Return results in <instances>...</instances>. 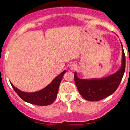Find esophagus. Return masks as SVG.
<instances>
[{
    "instance_id": "34e87169",
    "label": "esophagus",
    "mask_w": 130,
    "mask_h": 130,
    "mask_svg": "<svg viewBox=\"0 0 130 130\" xmlns=\"http://www.w3.org/2000/svg\"><path fill=\"white\" fill-rule=\"evenodd\" d=\"M76 68V66L75 64H71V65H70V70H75V69Z\"/></svg>"
}]
</instances>
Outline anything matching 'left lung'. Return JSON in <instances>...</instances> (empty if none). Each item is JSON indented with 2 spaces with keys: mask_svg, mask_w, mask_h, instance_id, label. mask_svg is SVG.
Wrapping results in <instances>:
<instances>
[{
  "mask_svg": "<svg viewBox=\"0 0 130 130\" xmlns=\"http://www.w3.org/2000/svg\"><path fill=\"white\" fill-rule=\"evenodd\" d=\"M122 46V63L117 72L102 78L80 79L74 72V80L79 94L89 101H98L113 94L118 87L125 70V56Z\"/></svg>",
  "mask_w": 130,
  "mask_h": 130,
  "instance_id": "8db88e82",
  "label": "left lung"
}]
</instances>
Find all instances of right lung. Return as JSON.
<instances>
[{
    "label": "right lung",
    "instance_id": "add662e5",
    "mask_svg": "<svg viewBox=\"0 0 130 130\" xmlns=\"http://www.w3.org/2000/svg\"><path fill=\"white\" fill-rule=\"evenodd\" d=\"M65 72L66 70L63 71L59 75L55 78L49 85L44 89L36 92H24L17 89L12 83L11 84L17 94L24 101L39 106H47L52 103L56 99L60 83Z\"/></svg>",
    "mask_w": 130,
    "mask_h": 130
}]
</instances>
